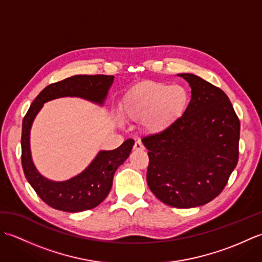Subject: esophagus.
<instances>
[{"label":"esophagus","instance_id":"1","mask_svg":"<svg viewBox=\"0 0 262 262\" xmlns=\"http://www.w3.org/2000/svg\"><path fill=\"white\" fill-rule=\"evenodd\" d=\"M134 149L135 151H144V145L140 141H136L134 144Z\"/></svg>","mask_w":262,"mask_h":262}]
</instances>
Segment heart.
I'll return each mask as SVG.
<instances>
[{
	"instance_id": "obj_1",
	"label": "heart",
	"mask_w": 262,
	"mask_h": 262,
	"mask_svg": "<svg viewBox=\"0 0 262 262\" xmlns=\"http://www.w3.org/2000/svg\"><path fill=\"white\" fill-rule=\"evenodd\" d=\"M187 104L188 93L183 86L145 81L127 91L121 99L119 111L124 118L141 120L144 132L159 134L180 118Z\"/></svg>"
}]
</instances>
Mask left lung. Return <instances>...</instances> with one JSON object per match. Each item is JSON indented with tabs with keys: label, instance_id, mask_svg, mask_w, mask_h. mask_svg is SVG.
I'll list each match as a JSON object with an SVG mask.
<instances>
[{
	"label": "left lung",
	"instance_id": "obj_1",
	"mask_svg": "<svg viewBox=\"0 0 262 262\" xmlns=\"http://www.w3.org/2000/svg\"><path fill=\"white\" fill-rule=\"evenodd\" d=\"M178 76L191 88L190 102L168 129L142 142L151 191L172 207L192 208L219 196L235 169L240 120L220 88L194 74Z\"/></svg>",
	"mask_w": 262,
	"mask_h": 262
}]
</instances>
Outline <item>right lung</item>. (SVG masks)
<instances>
[{"label": "right lung", "instance_id": "1", "mask_svg": "<svg viewBox=\"0 0 262 262\" xmlns=\"http://www.w3.org/2000/svg\"><path fill=\"white\" fill-rule=\"evenodd\" d=\"M114 79L113 75H74L49 84L33 100L22 121L21 161L25 176L42 202L55 209L77 213L102 203L113 187L116 170L129 157L134 140L129 138L111 151H99L81 173L64 181H54L43 177L32 161L30 132L33 120L43 103L59 98H81L102 107Z\"/></svg>", "mask_w": 262, "mask_h": 262}]
</instances>
